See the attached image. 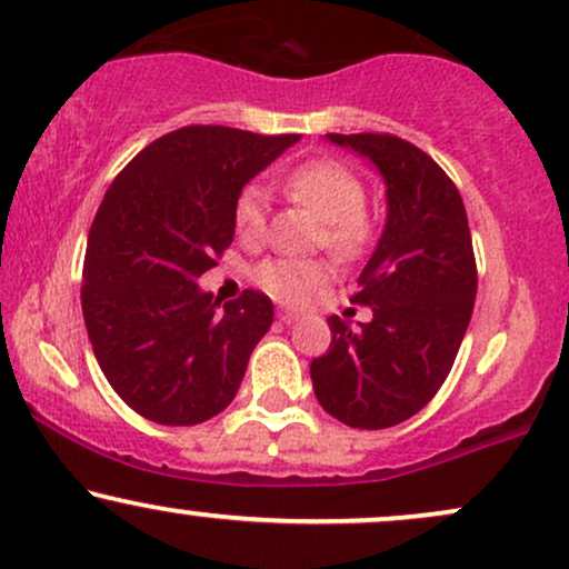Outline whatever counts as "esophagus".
I'll return each instance as SVG.
<instances>
[{
    "label": "esophagus",
    "instance_id": "1",
    "mask_svg": "<svg viewBox=\"0 0 569 569\" xmlns=\"http://www.w3.org/2000/svg\"><path fill=\"white\" fill-rule=\"evenodd\" d=\"M277 317H279V322H282V325H292V322H298V319H300V313L282 309V311H277Z\"/></svg>",
    "mask_w": 569,
    "mask_h": 569
}]
</instances>
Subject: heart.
Listing matches in <instances>:
<instances>
[{"label":"heart","instance_id":"1","mask_svg":"<svg viewBox=\"0 0 569 569\" xmlns=\"http://www.w3.org/2000/svg\"><path fill=\"white\" fill-rule=\"evenodd\" d=\"M282 189L292 202L309 207L322 220L319 242L338 256H359L372 237V220L367 216V186L351 167L336 159H309L282 176ZM269 202L260 186H244L233 202V229L244 242H260L266 233ZM330 279V269L319 260L271 258L256 269L260 290L273 300L300 306Z\"/></svg>","mask_w":569,"mask_h":569}]
</instances>
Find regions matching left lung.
I'll return each mask as SVG.
<instances>
[{"label":"left lung","mask_w":569,"mask_h":569,"mask_svg":"<svg viewBox=\"0 0 569 569\" xmlns=\"http://www.w3.org/2000/svg\"><path fill=\"white\" fill-rule=\"evenodd\" d=\"M362 153L386 180L389 216L351 300L367 325L330 317L332 343L311 362L319 405L351 429H389L442 389L477 298L469 218L447 172L389 132L327 136Z\"/></svg>","instance_id":"1"}]
</instances>
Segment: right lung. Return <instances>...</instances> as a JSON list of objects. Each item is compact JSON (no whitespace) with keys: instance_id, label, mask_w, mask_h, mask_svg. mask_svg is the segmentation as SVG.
<instances>
[{"instance_id":"obj_1","label":"right lung","mask_w":569,"mask_h":569,"mask_svg":"<svg viewBox=\"0 0 569 569\" xmlns=\"http://www.w3.org/2000/svg\"><path fill=\"white\" fill-rule=\"evenodd\" d=\"M298 138L180 127L106 191L87 237L82 313L100 370L138 416L197 426L237 397L273 322L271 298L244 290L220 309L197 279L229 250L247 180Z\"/></svg>"}]
</instances>
